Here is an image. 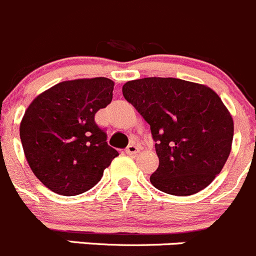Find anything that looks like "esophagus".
<instances>
[{"label": "esophagus", "mask_w": 256, "mask_h": 256, "mask_svg": "<svg viewBox=\"0 0 256 256\" xmlns=\"http://www.w3.org/2000/svg\"><path fill=\"white\" fill-rule=\"evenodd\" d=\"M140 148L138 147V146H136V144H130L128 146V147H126V154H137L138 152H140Z\"/></svg>", "instance_id": "obj_1"}]
</instances>
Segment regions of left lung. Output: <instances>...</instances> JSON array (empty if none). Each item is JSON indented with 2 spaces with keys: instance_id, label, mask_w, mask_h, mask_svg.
<instances>
[{
  "instance_id": "1",
  "label": "left lung",
  "mask_w": 256,
  "mask_h": 256,
  "mask_svg": "<svg viewBox=\"0 0 256 256\" xmlns=\"http://www.w3.org/2000/svg\"><path fill=\"white\" fill-rule=\"evenodd\" d=\"M123 96L150 124L160 166L150 177L160 191L188 196L208 187L228 160L234 120L211 88L176 78L126 82Z\"/></svg>"
}]
</instances>
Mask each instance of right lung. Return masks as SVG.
<instances>
[{"label":"right lung","instance_id":"1","mask_svg":"<svg viewBox=\"0 0 256 256\" xmlns=\"http://www.w3.org/2000/svg\"><path fill=\"white\" fill-rule=\"evenodd\" d=\"M108 78L59 82L36 96L20 124V138L34 174L55 194L75 196L100 181L119 156L94 116L113 99Z\"/></svg>","mask_w":256,"mask_h":256}]
</instances>
